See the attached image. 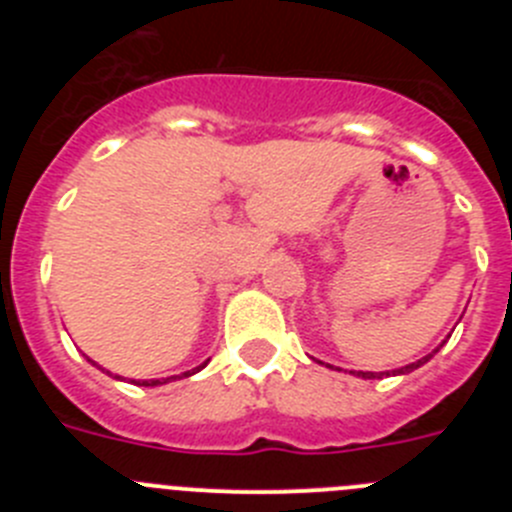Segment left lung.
I'll return each mask as SVG.
<instances>
[{
	"instance_id": "1",
	"label": "left lung",
	"mask_w": 512,
	"mask_h": 512,
	"mask_svg": "<svg viewBox=\"0 0 512 512\" xmlns=\"http://www.w3.org/2000/svg\"><path fill=\"white\" fill-rule=\"evenodd\" d=\"M436 351H438V348H436ZM436 351H433V354H436ZM433 354L423 356V359H420V361H413V364H408V366H402V369H397V374H408V372H413V369H418V366H423L425 361L431 359ZM382 374H384V372H382ZM382 374H377V372H359V374H356V377H364V379H379V377H382Z\"/></svg>"
}]
</instances>
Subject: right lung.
Instances as JSON below:
<instances>
[{
  "mask_svg": "<svg viewBox=\"0 0 512 512\" xmlns=\"http://www.w3.org/2000/svg\"><path fill=\"white\" fill-rule=\"evenodd\" d=\"M205 366H207V361L202 366H197V369H192V372H184L182 377H192L194 372H200V369H205ZM107 374H110V372H107ZM171 379H174V377H171ZM166 382H169V379H148V382H135V384H140V387H156V384H166Z\"/></svg>",
  "mask_w": 512,
  "mask_h": 512,
  "instance_id": "1",
  "label": "right lung"
}]
</instances>
